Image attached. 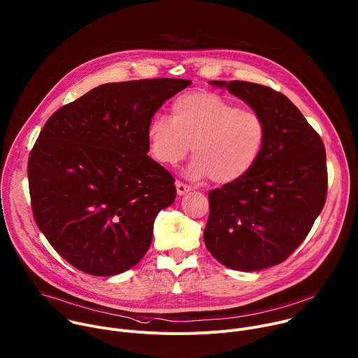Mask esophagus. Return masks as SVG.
<instances>
[{"mask_svg": "<svg viewBox=\"0 0 358 358\" xmlns=\"http://www.w3.org/2000/svg\"><path fill=\"white\" fill-rule=\"evenodd\" d=\"M176 188H177V194H178V195H184V194H187V192L191 189L189 185H187V184H184V182H181V181H177V182H176Z\"/></svg>", "mask_w": 358, "mask_h": 358, "instance_id": "34e87169", "label": "esophagus"}]
</instances>
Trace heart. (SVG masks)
I'll use <instances>...</instances> for the list:
<instances>
[{"instance_id":"heart-1","label":"heart","mask_w":358,"mask_h":358,"mask_svg":"<svg viewBox=\"0 0 358 358\" xmlns=\"http://www.w3.org/2000/svg\"><path fill=\"white\" fill-rule=\"evenodd\" d=\"M147 140L152 157L164 166L182 162L192 145L188 177L229 184L245 177L259 160L266 126L257 112L242 110L221 94L201 90L178 96L171 119H152Z\"/></svg>"}]
</instances>
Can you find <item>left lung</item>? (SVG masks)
Masks as SVG:
<instances>
[{
    "label": "left lung",
    "instance_id": "8db88e82",
    "mask_svg": "<svg viewBox=\"0 0 358 358\" xmlns=\"http://www.w3.org/2000/svg\"><path fill=\"white\" fill-rule=\"evenodd\" d=\"M242 99L265 122L255 167L210 191L203 241L227 268L255 272L282 264L310 232L327 194L324 144L292 101L268 86L211 80Z\"/></svg>",
    "mask_w": 358,
    "mask_h": 358
}]
</instances>
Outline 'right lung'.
Segmentation results:
<instances>
[{
    "instance_id": "add662e5",
    "label": "right lung",
    "mask_w": 358,
    "mask_h": 358,
    "mask_svg": "<svg viewBox=\"0 0 358 358\" xmlns=\"http://www.w3.org/2000/svg\"><path fill=\"white\" fill-rule=\"evenodd\" d=\"M189 85L170 78L100 85L45 123L28 160L32 213L76 269L113 276L145 255L157 214L177 192L174 177L147 156V127Z\"/></svg>"
}]
</instances>
